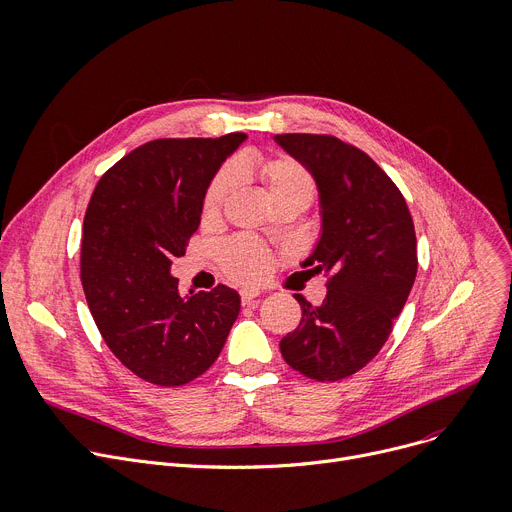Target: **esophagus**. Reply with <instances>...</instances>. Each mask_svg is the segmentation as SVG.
Here are the masks:
<instances>
[{"label":"esophagus","mask_w":512,"mask_h":512,"mask_svg":"<svg viewBox=\"0 0 512 512\" xmlns=\"http://www.w3.org/2000/svg\"><path fill=\"white\" fill-rule=\"evenodd\" d=\"M259 298H261V294H259L257 290H243V292H241L243 304H253V302H257Z\"/></svg>","instance_id":"esophagus-1"}]
</instances>
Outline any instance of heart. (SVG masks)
Instances as JSON below:
<instances>
[{
	"label": "heart",
	"instance_id": "1",
	"mask_svg": "<svg viewBox=\"0 0 512 512\" xmlns=\"http://www.w3.org/2000/svg\"><path fill=\"white\" fill-rule=\"evenodd\" d=\"M257 175L265 183L269 195L274 197L278 206L284 203H309L315 195V179L309 168L290 156H271L257 164ZM236 185V173L232 166L220 168L216 177L210 181L206 195H203L201 214L206 220H214L220 212L224 201ZM224 267L228 274L241 282L261 280L271 263L269 249L251 236H238L226 243L220 251Z\"/></svg>",
	"mask_w": 512,
	"mask_h": 512
}]
</instances>
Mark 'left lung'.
<instances>
[{
  "label": "left lung",
  "instance_id": "8db88e82",
  "mask_svg": "<svg viewBox=\"0 0 512 512\" xmlns=\"http://www.w3.org/2000/svg\"><path fill=\"white\" fill-rule=\"evenodd\" d=\"M274 140L317 183L321 236L302 267L329 274L323 304L294 294L302 319L280 350L304 377L339 381L379 354L410 296L418 271L414 220L397 185L362 150L333 135Z\"/></svg>",
  "mask_w": 512,
  "mask_h": 512
}]
</instances>
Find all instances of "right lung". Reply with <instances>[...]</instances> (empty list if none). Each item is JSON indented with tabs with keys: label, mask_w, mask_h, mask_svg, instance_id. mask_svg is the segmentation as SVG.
I'll use <instances>...</instances> for the list:
<instances>
[{
	"label": "right lung",
	"mask_w": 512,
	"mask_h": 512,
	"mask_svg": "<svg viewBox=\"0 0 512 512\" xmlns=\"http://www.w3.org/2000/svg\"><path fill=\"white\" fill-rule=\"evenodd\" d=\"M245 140L148 142L111 166L90 197L80 257L88 309L111 352L148 383L197 379L241 311V296L224 284L183 296L170 265L199 228L210 181Z\"/></svg>",
	"instance_id": "right-lung-1"
}]
</instances>
